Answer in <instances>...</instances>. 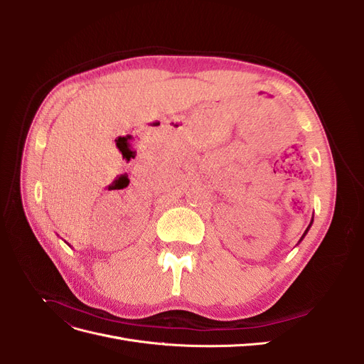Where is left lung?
<instances>
[{"label": "left lung", "instance_id": "1", "mask_svg": "<svg viewBox=\"0 0 364 364\" xmlns=\"http://www.w3.org/2000/svg\"><path fill=\"white\" fill-rule=\"evenodd\" d=\"M311 225H313V218H311V222H310V225H308V228H306V229H305V232H304V235H302V237H301V240H299V243H301V241H302V240H304V238H305V235H306V234H308V230H310V228H311Z\"/></svg>", "mask_w": 364, "mask_h": 364}]
</instances>
